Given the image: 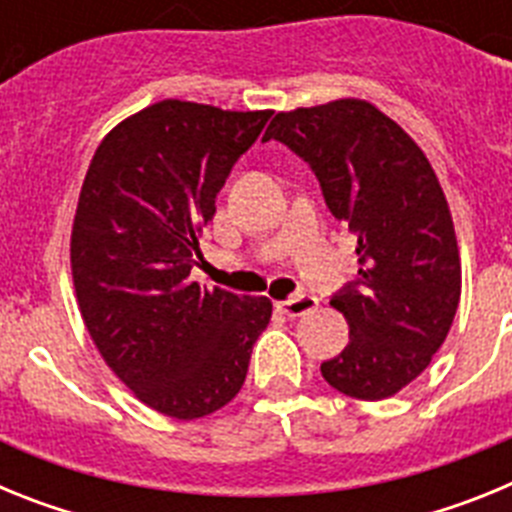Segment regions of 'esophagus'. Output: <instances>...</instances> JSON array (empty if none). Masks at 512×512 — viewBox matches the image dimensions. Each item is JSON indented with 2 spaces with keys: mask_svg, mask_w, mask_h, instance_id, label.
Here are the masks:
<instances>
[{
  "mask_svg": "<svg viewBox=\"0 0 512 512\" xmlns=\"http://www.w3.org/2000/svg\"><path fill=\"white\" fill-rule=\"evenodd\" d=\"M279 310L287 315V318H300V315H307L318 307V297L310 295V292H300V295L289 297V300L277 302Z\"/></svg>",
  "mask_w": 512,
  "mask_h": 512,
  "instance_id": "esophagus-1",
  "label": "esophagus"
}]
</instances>
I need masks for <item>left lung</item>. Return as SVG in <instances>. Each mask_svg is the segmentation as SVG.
I'll use <instances>...</instances> for the list:
<instances>
[{"label":"left lung","instance_id":"8db88e82","mask_svg":"<svg viewBox=\"0 0 512 512\" xmlns=\"http://www.w3.org/2000/svg\"><path fill=\"white\" fill-rule=\"evenodd\" d=\"M264 140L310 166L330 215L356 235L359 277L330 297L348 346L320 364L325 382L356 400L395 395L431 364L459 307V246L436 171L361 99L279 112Z\"/></svg>","mask_w":512,"mask_h":512}]
</instances>
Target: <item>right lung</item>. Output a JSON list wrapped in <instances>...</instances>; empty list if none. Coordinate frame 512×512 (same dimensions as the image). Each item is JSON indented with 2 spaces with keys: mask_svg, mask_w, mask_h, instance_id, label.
<instances>
[{
  "mask_svg": "<svg viewBox=\"0 0 512 512\" xmlns=\"http://www.w3.org/2000/svg\"><path fill=\"white\" fill-rule=\"evenodd\" d=\"M271 112L164 99L99 143L71 233L76 300L112 372L158 413L194 420L246 382L266 297L192 282L215 197Z\"/></svg>",
  "mask_w": 512,
  "mask_h": 512,
  "instance_id": "add662e5",
  "label": "right lung"
}]
</instances>
